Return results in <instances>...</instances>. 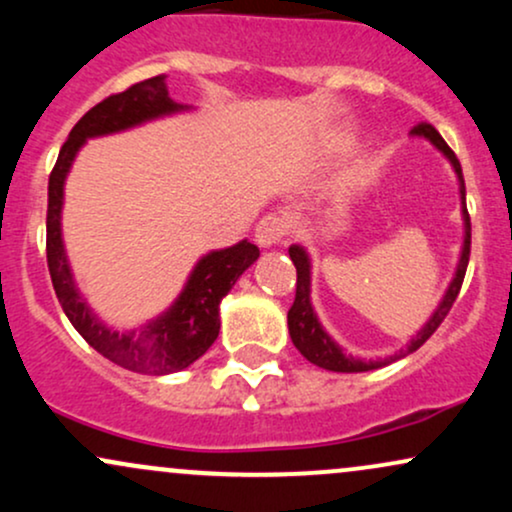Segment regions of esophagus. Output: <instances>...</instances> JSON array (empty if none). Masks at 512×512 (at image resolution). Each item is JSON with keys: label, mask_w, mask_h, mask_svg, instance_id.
I'll return each instance as SVG.
<instances>
[{"label": "esophagus", "mask_w": 512, "mask_h": 512, "mask_svg": "<svg viewBox=\"0 0 512 512\" xmlns=\"http://www.w3.org/2000/svg\"><path fill=\"white\" fill-rule=\"evenodd\" d=\"M286 219L279 214H267L262 216L260 223L255 226V240L260 248H272V245L279 243L281 238L286 236Z\"/></svg>", "instance_id": "esophagus-1"}]
</instances>
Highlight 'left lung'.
I'll return each instance as SVG.
<instances>
[{
  "mask_svg": "<svg viewBox=\"0 0 512 512\" xmlns=\"http://www.w3.org/2000/svg\"><path fill=\"white\" fill-rule=\"evenodd\" d=\"M414 137H424L436 146L438 151H443L445 158L452 163L455 168L457 180H460V197H462V219H464V243H462V252H460V262H457V272L452 276L448 291H445L443 301L436 308V313L431 315V320L416 332V337L411 339L407 344V349H399L397 354L383 358V361H361V358H354L349 354H344V349L339 346L334 339L322 330L320 320H317L313 303H310V257L301 245H291L289 255L293 264H296V301H293L291 310H289V334H291V342L296 346L301 354L308 358L310 363L315 366L325 368V370H334V373H366V370H375V368H383L387 363H395L399 358H404L411 351L419 349L421 344L431 337L433 332L438 330L440 322L445 320V315L450 313L452 303H455L457 293L462 289V281H464V272H467V264H469V248H472V223H469V214H467V204H464V178H462V168L457 156L452 154V149L445 144V139L440 137L438 129L428 122H421L411 129Z\"/></svg>",
  "mask_w": 512,
  "mask_h": 512,
  "instance_id": "obj_1",
  "label": "left lung"
}]
</instances>
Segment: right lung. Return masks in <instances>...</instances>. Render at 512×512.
Here are the masks:
<instances>
[{
	"label": "right lung",
	"mask_w": 512,
	"mask_h": 512,
	"mask_svg": "<svg viewBox=\"0 0 512 512\" xmlns=\"http://www.w3.org/2000/svg\"><path fill=\"white\" fill-rule=\"evenodd\" d=\"M180 110H187V105L175 103L168 96L166 74L151 76L129 86L127 91L108 96L93 105L69 132L48 182V269L64 315L98 354L134 373H175L207 354L209 346L219 337L221 298L233 289L238 276L260 257L257 245L248 240L204 255L192 269L178 301L156 320L146 322L139 332H117L103 325L76 289L62 243L64 180L72 168L76 151L91 137L122 132V129L180 113Z\"/></svg>",
	"instance_id": "obj_1"
}]
</instances>
